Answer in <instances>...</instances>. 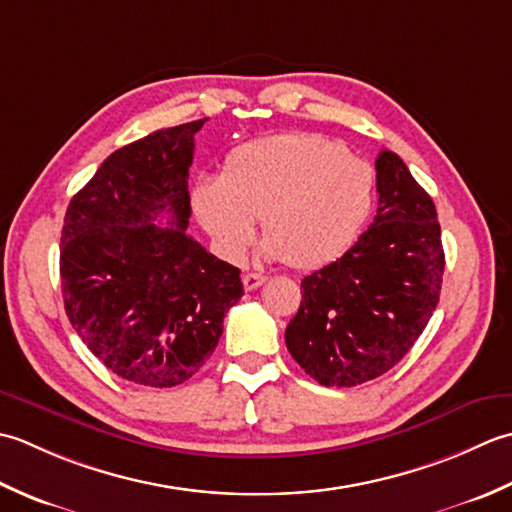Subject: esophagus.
<instances>
[{"label":"esophagus","instance_id":"esophagus-1","mask_svg":"<svg viewBox=\"0 0 512 512\" xmlns=\"http://www.w3.org/2000/svg\"><path fill=\"white\" fill-rule=\"evenodd\" d=\"M265 280H267V276H263V274H245L243 276V287L247 291H254V289H258L260 285H263Z\"/></svg>","mask_w":512,"mask_h":512}]
</instances>
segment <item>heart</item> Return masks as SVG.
<instances>
[{"label":"heart","instance_id":"b5f03b06","mask_svg":"<svg viewBox=\"0 0 512 512\" xmlns=\"http://www.w3.org/2000/svg\"><path fill=\"white\" fill-rule=\"evenodd\" d=\"M375 203L373 168L320 134H276L238 145L218 179L201 176L192 207L216 247L241 260L256 241V221L271 258L318 269L356 243Z\"/></svg>","mask_w":512,"mask_h":512}]
</instances>
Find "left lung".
I'll return each mask as SVG.
<instances>
[{"mask_svg":"<svg viewBox=\"0 0 512 512\" xmlns=\"http://www.w3.org/2000/svg\"><path fill=\"white\" fill-rule=\"evenodd\" d=\"M378 214L358 243L300 283L287 349L325 387H356L398 364L440 300L444 247L433 198L398 154L375 159Z\"/></svg>","mask_w":512,"mask_h":512,"instance_id":"1","label":"left lung"}]
</instances>
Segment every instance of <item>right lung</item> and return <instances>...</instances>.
Returning a JSON list of instances; mask_svg holds the SVG:
<instances>
[{"mask_svg": "<svg viewBox=\"0 0 512 512\" xmlns=\"http://www.w3.org/2000/svg\"><path fill=\"white\" fill-rule=\"evenodd\" d=\"M205 121L156 130L112 152L72 196L61 229L70 325L112 373L143 387L190 380L243 296L241 269L187 236V176ZM163 213L169 225L154 224Z\"/></svg>", "mask_w": 512, "mask_h": 512, "instance_id": "add662e5", "label": "right lung"}]
</instances>
